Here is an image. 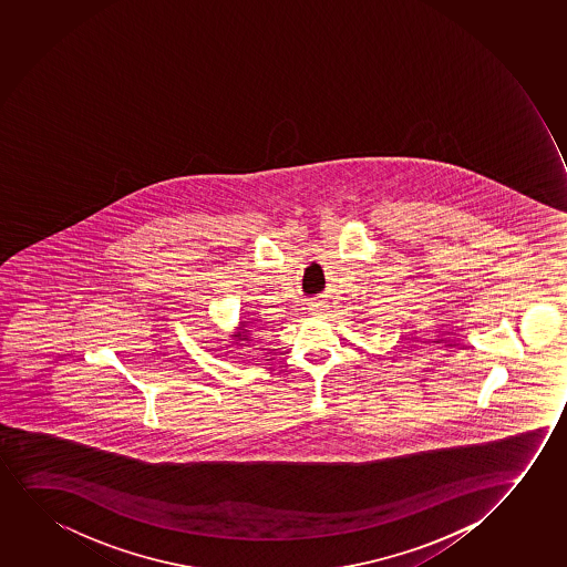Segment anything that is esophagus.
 I'll return each mask as SVG.
<instances>
[{
	"label": "esophagus",
	"instance_id": "esophagus-1",
	"mask_svg": "<svg viewBox=\"0 0 567 567\" xmlns=\"http://www.w3.org/2000/svg\"><path fill=\"white\" fill-rule=\"evenodd\" d=\"M327 308H329V306H324L323 302L311 303V311H313V313H317V316H319V313H324V311H327Z\"/></svg>",
	"mask_w": 567,
	"mask_h": 567
}]
</instances>
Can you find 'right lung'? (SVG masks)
<instances>
[{"mask_svg":"<svg viewBox=\"0 0 567 567\" xmlns=\"http://www.w3.org/2000/svg\"><path fill=\"white\" fill-rule=\"evenodd\" d=\"M243 332H246V334H248V331H243ZM246 334H238V337H244L243 340H246Z\"/></svg>","mask_w":567,"mask_h":567,"instance_id":"add662e5","label":"right lung"}]
</instances>
